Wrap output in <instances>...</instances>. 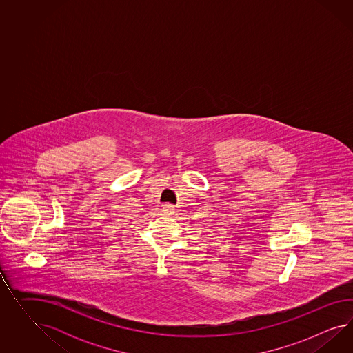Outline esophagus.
I'll use <instances>...</instances> for the list:
<instances>
[{
  "mask_svg": "<svg viewBox=\"0 0 353 353\" xmlns=\"http://www.w3.org/2000/svg\"><path fill=\"white\" fill-rule=\"evenodd\" d=\"M163 211H164V214H174L176 208H174V205H173V204L167 203L163 205Z\"/></svg>",
  "mask_w": 353,
  "mask_h": 353,
  "instance_id": "1",
  "label": "esophagus"
}]
</instances>
